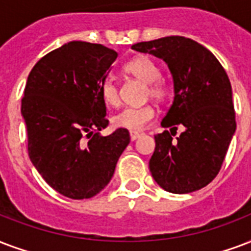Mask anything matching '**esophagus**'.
<instances>
[{
    "label": "esophagus",
    "mask_w": 251,
    "mask_h": 251,
    "mask_svg": "<svg viewBox=\"0 0 251 251\" xmlns=\"http://www.w3.org/2000/svg\"><path fill=\"white\" fill-rule=\"evenodd\" d=\"M139 135H141V134H139L138 131H133V130L130 131V139H131V141H135V139L138 138Z\"/></svg>",
    "instance_id": "34e87169"
}]
</instances>
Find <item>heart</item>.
<instances>
[{
    "label": "heart",
    "instance_id": "obj_1",
    "mask_svg": "<svg viewBox=\"0 0 251 251\" xmlns=\"http://www.w3.org/2000/svg\"><path fill=\"white\" fill-rule=\"evenodd\" d=\"M124 72L131 75L135 79L146 84V96L158 102H164L170 97V87L160 80L162 72L159 66L149 56H138L130 60L122 67ZM100 93L105 104L116 106L120 102L117 84L113 80H105L100 87ZM155 117V108L152 105L143 106H127L113 117V122L117 127L127 130H141L150 124Z\"/></svg>",
    "mask_w": 251,
    "mask_h": 251
}]
</instances>
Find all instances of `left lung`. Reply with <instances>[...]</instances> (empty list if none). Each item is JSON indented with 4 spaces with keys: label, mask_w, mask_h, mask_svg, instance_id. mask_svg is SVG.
I'll return each instance as SVG.
<instances>
[{
    "label": "left lung",
    "mask_w": 251,
    "mask_h": 251,
    "mask_svg": "<svg viewBox=\"0 0 251 251\" xmlns=\"http://www.w3.org/2000/svg\"><path fill=\"white\" fill-rule=\"evenodd\" d=\"M163 59L174 79L175 97L162 121L171 127L155 135L151 175L171 194H189L213 180L236 131L232 85L221 63L198 42L166 36L131 46ZM177 125L186 130L172 140Z\"/></svg>",
    "instance_id": "8db88e82"
}]
</instances>
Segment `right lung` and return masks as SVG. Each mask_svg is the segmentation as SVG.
Listing matches in <instances>:
<instances>
[{"mask_svg":"<svg viewBox=\"0 0 251 251\" xmlns=\"http://www.w3.org/2000/svg\"><path fill=\"white\" fill-rule=\"evenodd\" d=\"M118 53L97 43L70 42L42 57L22 97L27 151L46 183L74 200L93 198L112 179L130 142L127 129L109 125L100 87Z\"/></svg>","mask_w":251,"mask_h":251,"instance_id":"right-lung-1","label":"right lung"}]
</instances>
